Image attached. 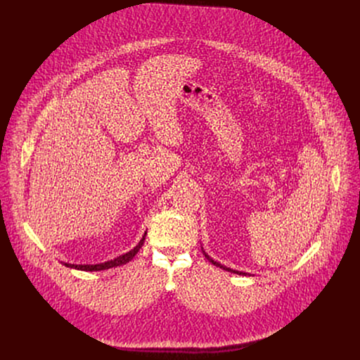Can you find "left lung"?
<instances>
[{
    "instance_id": "1",
    "label": "left lung",
    "mask_w": 360,
    "mask_h": 360,
    "mask_svg": "<svg viewBox=\"0 0 360 360\" xmlns=\"http://www.w3.org/2000/svg\"><path fill=\"white\" fill-rule=\"evenodd\" d=\"M205 256H207V259H208V261H210V262H212V264H214V265H215V266H219V268H222V269H225V271H229V272H233V274H239V275H245V274H243V272H238V271H232V269H229V268H226V266H224V265H221V264H219V262H215V261H214V259H211V258H210V256H208V255H207V253H205Z\"/></svg>"
}]
</instances>
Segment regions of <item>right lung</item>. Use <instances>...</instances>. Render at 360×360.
<instances>
[{"label":"right lung","instance_id":"1","mask_svg":"<svg viewBox=\"0 0 360 360\" xmlns=\"http://www.w3.org/2000/svg\"><path fill=\"white\" fill-rule=\"evenodd\" d=\"M146 235V232H145ZM145 235L142 236V239L139 240V243L129 252L118 256V258L112 259V261H108V262H104V264H98V265H71V264H65V266L68 268H74V269H78V271H85V272H94V271H105V269H110V268H115V266H120V265H124L127 262H129L131 259H134V256L138 253V250L142 248L143 242H145Z\"/></svg>","mask_w":360,"mask_h":360}]
</instances>
